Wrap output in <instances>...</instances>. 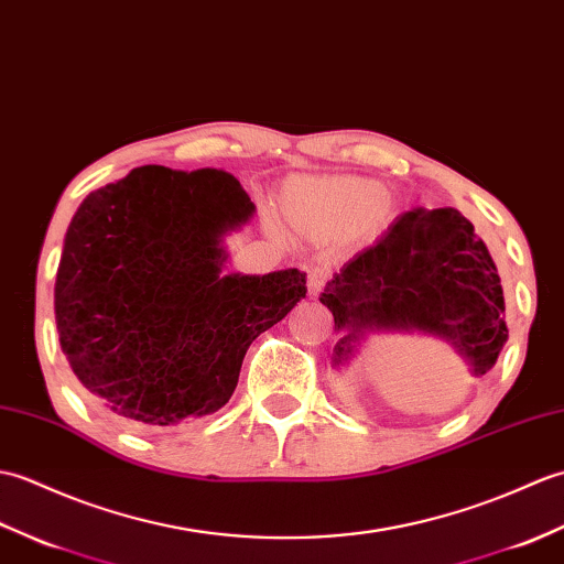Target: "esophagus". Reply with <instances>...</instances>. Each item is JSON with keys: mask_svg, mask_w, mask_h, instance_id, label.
I'll use <instances>...</instances> for the list:
<instances>
[{"mask_svg": "<svg viewBox=\"0 0 564 564\" xmlns=\"http://www.w3.org/2000/svg\"><path fill=\"white\" fill-rule=\"evenodd\" d=\"M325 282H328V270H325V268H311L308 270L306 286H308L311 294H318L325 286Z\"/></svg>", "mask_w": 564, "mask_h": 564, "instance_id": "34e87169", "label": "esophagus"}]
</instances>
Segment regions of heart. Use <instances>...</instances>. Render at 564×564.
<instances>
[{"label":"heart","instance_id":"obj_1","mask_svg":"<svg viewBox=\"0 0 564 564\" xmlns=\"http://www.w3.org/2000/svg\"><path fill=\"white\" fill-rule=\"evenodd\" d=\"M280 212L311 241H369L395 217V197L359 176H294L282 185Z\"/></svg>","mask_w":564,"mask_h":564}]
</instances>
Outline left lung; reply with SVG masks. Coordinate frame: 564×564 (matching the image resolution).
<instances>
[{"instance_id": "8db88e82", "label": "left lung", "mask_w": 564, "mask_h": 564, "mask_svg": "<svg viewBox=\"0 0 564 564\" xmlns=\"http://www.w3.org/2000/svg\"><path fill=\"white\" fill-rule=\"evenodd\" d=\"M321 304L340 333L335 369L349 365L369 335L417 333L452 345L480 379L507 343L495 260L454 207L400 215L377 243L333 274Z\"/></svg>"}]
</instances>
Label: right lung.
Returning <instances> with one entry per match:
<instances>
[{
    "label": "right lung",
    "instance_id": "add662e5",
    "mask_svg": "<svg viewBox=\"0 0 564 564\" xmlns=\"http://www.w3.org/2000/svg\"><path fill=\"white\" fill-rule=\"evenodd\" d=\"M256 205L231 173L132 169L84 197L55 280L59 345L112 415L169 427L229 403L246 349L306 296V272H227Z\"/></svg>",
    "mask_w": 564,
    "mask_h": 564
}]
</instances>
